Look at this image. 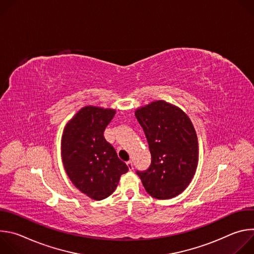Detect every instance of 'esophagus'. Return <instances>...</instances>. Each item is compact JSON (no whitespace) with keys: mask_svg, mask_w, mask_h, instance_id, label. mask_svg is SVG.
<instances>
[{"mask_svg":"<svg viewBox=\"0 0 254 254\" xmlns=\"http://www.w3.org/2000/svg\"><path fill=\"white\" fill-rule=\"evenodd\" d=\"M127 167H128L129 170H132V169H133V166H132V162H131V161H128V162L127 163Z\"/></svg>","mask_w":254,"mask_h":254,"instance_id":"1","label":"esophagus"}]
</instances>
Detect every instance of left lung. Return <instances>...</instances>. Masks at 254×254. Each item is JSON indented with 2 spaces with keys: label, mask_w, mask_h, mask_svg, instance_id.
Returning a JSON list of instances; mask_svg holds the SVG:
<instances>
[{
  "label": "left lung",
  "mask_w": 254,
  "mask_h": 254,
  "mask_svg": "<svg viewBox=\"0 0 254 254\" xmlns=\"http://www.w3.org/2000/svg\"><path fill=\"white\" fill-rule=\"evenodd\" d=\"M152 156L147 171L136 172L154 198L171 199L192 181L199 160L198 137L190 118L180 107L156 100L135 111Z\"/></svg>",
  "instance_id": "1"
}]
</instances>
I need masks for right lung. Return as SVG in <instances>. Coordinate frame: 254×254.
Masks as SVG:
<instances>
[{
	"mask_svg": "<svg viewBox=\"0 0 254 254\" xmlns=\"http://www.w3.org/2000/svg\"><path fill=\"white\" fill-rule=\"evenodd\" d=\"M116 110L86 105L65 126L61 139L64 169L73 185L92 200L112 195L128 171L103 131Z\"/></svg>",
	"mask_w": 254,
	"mask_h": 254,
	"instance_id": "right-lung-1",
	"label": "right lung"
}]
</instances>
